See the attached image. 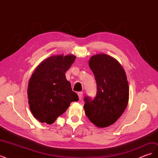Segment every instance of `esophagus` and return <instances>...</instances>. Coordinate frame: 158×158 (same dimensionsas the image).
<instances>
[{"instance_id": "34e87169", "label": "esophagus", "mask_w": 158, "mask_h": 158, "mask_svg": "<svg viewBox=\"0 0 158 158\" xmlns=\"http://www.w3.org/2000/svg\"><path fill=\"white\" fill-rule=\"evenodd\" d=\"M78 98H79V99L81 100V99L82 98V96H83V93L82 92H80L78 93Z\"/></svg>"}]
</instances>
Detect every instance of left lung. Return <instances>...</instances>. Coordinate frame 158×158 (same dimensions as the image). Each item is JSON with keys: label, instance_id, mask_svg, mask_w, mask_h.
I'll list each match as a JSON object with an SVG mask.
<instances>
[{"label": "left lung", "instance_id": "1", "mask_svg": "<svg viewBox=\"0 0 158 158\" xmlns=\"http://www.w3.org/2000/svg\"><path fill=\"white\" fill-rule=\"evenodd\" d=\"M89 66L96 81L97 94L94 99L84 98L85 113L95 126L107 127L127 108L129 96L127 75L121 64L106 54L92 56Z\"/></svg>", "mask_w": 158, "mask_h": 158}]
</instances>
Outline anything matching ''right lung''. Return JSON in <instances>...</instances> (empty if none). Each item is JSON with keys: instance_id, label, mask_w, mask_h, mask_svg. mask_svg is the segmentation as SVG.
I'll list each match as a JSON object with an SVG mask.
<instances>
[{"instance_id": "obj_1", "label": "right lung", "mask_w": 158, "mask_h": 158, "mask_svg": "<svg viewBox=\"0 0 158 158\" xmlns=\"http://www.w3.org/2000/svg\"><path fill=\"white\" fill-rule=\"evenodd\" d=\"M73 55L51 56L35 69L27 88L31 111L41 123H53L78 96L72 90L65 73L74 62Z\"/></svg>"}]
</instances>
